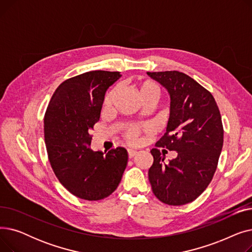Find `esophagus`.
<instances>
[{"mask_svg": "<svg viewBox=\"0 0 252 252\" xmlns=\"http://www.w3.org/2000/svg\"><path fill=\"white\" fill-rule=\"evenodd\" d=\"M137 153H138V151H137V150H134V149H128V150H127V154H128V157H129V158H133Z\"/></svg>", "mask_w": 252, "mask_h": 252, "instance_id": "obj_1", "label": "esophagus"}]
</instances>
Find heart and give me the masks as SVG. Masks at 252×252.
<instances>
[{
  "label": "heart",
  "mask_w": 252,
  "mask_h": 252,
  "mask_svg": "<svg viewBox=\"0 0 252 252\" xmlns=\"http://www.w3.org/2000/svg\"><path fill=\"white\" fill-rule=\"evenodd\" d=\"M118 87H114L107 95H106L105 99H104V109L108 110L112 107L113 101L117 95L118 93ZM136 90L138 92V94L140 96L141 99L147 98V97H151L153 98L155 101L159 98L160 96V88L156 83L149 81H142V82H138L136 84ZM149 127L147 126H129L126 130L125 137L126 139V141L130 144H136L139 141V136L144 130H148Z\"/></svg>",
  "instance_id": "obj_1"
}]
</instances>
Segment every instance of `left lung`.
Listing matches in <instances>:
<instances>
[{"mask_svg": "<svg viewBox=\"0 0 252 252\" xmlns=\"http://www.w3.org/2000/svg\"><path fill=\"white\" fill-rule=\"evenodd\" d=\"M147 74L170 97L166 133L156 146L178 152L164 163L159 150L150 151L154 161L149 182L161 202L187 204L207 188L216 173L223 143L220 113L211 93L189 75L176 70Z\"/></svg>", "mask_w": 252, "mask_h": 252, "instance_id": "8db88e82", "label": "left lung"}]
</instances>
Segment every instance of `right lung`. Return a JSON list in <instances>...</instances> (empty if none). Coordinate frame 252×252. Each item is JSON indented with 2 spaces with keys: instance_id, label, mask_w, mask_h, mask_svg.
Returning <instances> with one entry per match:
<instances>
[{
  "instance_id": "add662e5",
  "label": "right lung",
  "mask_w": 252,
  "mask_h": 252,
  "mask_svg": "<svg viewBox=\"0 0 252 252\" xmlns=\"http://www.w3.org/2000/svg\"><path fill=\"white\" fill-rule=\"evenodd\" d=\"M121 76L118 71L94 70L66 79L45 113V143L53 171L64 188L81 199L108 197L126 167L125 148L105 155L90 148V133L99 122L105 93Z\"/></svg>"
}]
</instances>
